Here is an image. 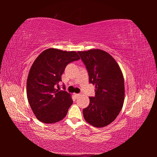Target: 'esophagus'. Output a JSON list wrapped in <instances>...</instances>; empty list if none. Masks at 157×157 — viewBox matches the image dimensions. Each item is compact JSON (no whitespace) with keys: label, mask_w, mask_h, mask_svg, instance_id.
Masks as SVG:
<instances>
[{"label":"esophagus","mask_w":157,"mask_h":157,"mask_svg":"<svg viewBox=\"0 0 157 157\" xmlns=\"http://www.w3.org/2000/svg\"><path fill=\"white\" fill-rule=\"evenodd\" d=\"M74 96H75V98H78L79 96H80V94H74Z\"/></svg>","instance_id":"obj_1"}]
</instances>
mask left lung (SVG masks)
Segmentation results:
<instances>
[{
  "mask_svg": "<svg viewBox=\"0 0 157 157\" xmlns=\"http://www.w3.org/2000/svg\"><path fill=\"white\" fill-rule=\"evenodd\" d=\"M89 75V82L95 85V96L83 110L85 120L96 128H103L116 119L125 98L124 79L118 63L106 51L90 49L78 51Z\"/></svg>",
  "mask_w": 157,
  "mask_h": 157,
  "instance_id": "8db88e82",
  "label": "left lung"
}]
</instances>
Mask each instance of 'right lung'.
I'll use <instances>...</instances> for the list:
<instances>
[{"mask_svg":"<svg viewBox=\"0 0 157 157\" xmlns=\"http://www.w3.org/2000/svg\"><path fill=\"white\" fill-rule=\"evenodd\" d=\"M79 59L75 51L51 48L41 52L33 63L27 79V97L39 121L54 123L66 116L73 103L71 94L55 86L62 82L66 66Z\"/></svg>","mask_w":157,"mask_h":157,"instance_id":"obj_1","label":"right lung"}]
</instances>
